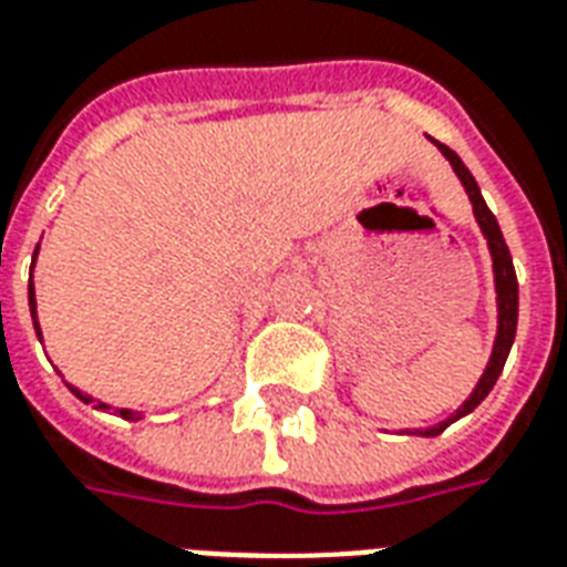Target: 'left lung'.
<instances>
[{
	"label": "left lung",
	"mask_w": 567,
	"mask_h": 567,
	"mask_svg": "<svg viewBox=\"0 0 567 567\" xmlns=\"http://www.w3.org/2000/svg\"><path fill=\"white\" fill-rule=\"evenodd\" d=\"M440 148V154L452 163L455 168V175L464 184L466 196L473 202V214L475 223L482 228V235L487 240V249H491V261H494V288H496V339H494V351H491V360H487L485 371H482V378L475 383V389L470 392V399L461 404V408L452 413L449 419L437 422V425L431 427H416V431H404V434H419V437H437L443 434L452 422H457L466 413H473L482 401L487 399V392L494 389L496 378L503 374V365L508 360V351H512L514 344V332H517V276H514V265H512V252H508V246H505V237L499 231V223H496V216L491 214V207L485 205V198H482V189L475 184V178L470 175V168L464 166V159L457 157L455 151L449 148V145H440L437 140H431Z\"/></svg>",
	"instance_id": "obj_1"
}]
</instances>
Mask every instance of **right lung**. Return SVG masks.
<instances>
[{
  "label": "right lung",
  "instance_id": "right-lung-1",
  "mask_svg": "<svg viewBox=\"0 0 567 567\" xmlns=\"http://www.w3.org/2000/svg\"><path fill=\"white\" fill-rule=\"evenodd\" d=\"M38 249H41V244L34 246V258H38ZM34 258H32V267H34ZM29 312H32L34 332H38V339H41V344H43V332H41V323H38V302H34V285H32V279H29ZM64 386L71 389L73 395H76V399H80L82 404H94V408H97V410H112V404H106V401H97V399H92V395H89V392H82L80 386H73V383H68V380H64ZM115 416H121V419H130V422H140V419H145V413H142V410L115 408Z\"/></svg>",
  "mask_w": 567,
  "mask_h": 567
}]
</instances>
